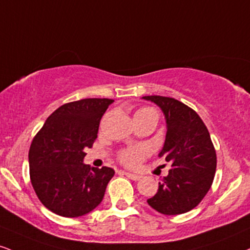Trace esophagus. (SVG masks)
I'll return each mask as SVG.
<instances>
[{
  "mask_svg": "<svg viewBox=\"0 0 250 250\" xmlns=\"http://www.w3.org/2000/svg\"><path fill=\"white\" fill-rule=\"evenodd\" d=\"M125 174L127 177H129V178L130 179H133V180H138L141 178V176H138V174H135V173H130V172H125Z\"/></svg>",
  "mask_w": 250,
  "mask_h": 250,
  "instance_id": "esophagus-1",
  "label": "esophagus"
}]
</instances>
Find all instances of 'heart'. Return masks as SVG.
Here are the masks:
<instances>
[{
	"label": "heart",
	"mask_w": 250,
	"mask_h": 250,
	"mask_svg": "<svg viewBox=\"0 0 250 250\" xmlns=\"http://www.w3.org/2000/svg\"><path fill=\"white\" fill-rule=\"evenodd\" d=\"M156 113L152 108L150 107H143L141 109H138L135 115H144V114H152ZM148 155V149L146 146H136V148H130L125 150L120 154L119 158L123 164L127 165V167H137L141 162L143 161V158Z\"/></svg>",
	"instance_id": "1"
}]
</instances>
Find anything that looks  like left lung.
<instances>
[{
	"instance_id": "1",
	"label": "left lung",
	"mask_w": 250,
	"mask_h": 250,
	"mask_svg": "<svg viewBox=\"0 0 250 250\" xmlns=\"http://www.w3.org/2000/svg\"><path fill=\"white\" fill-rule=\"evenodd\" d=\"M161 108L167 135L159 157L170 162L169 174L158 183V191L148 204L165 215L193 209L211 188L216 154L205 123L192 108L173 98L143 96Z\"/></svg>"
}]
</instances>
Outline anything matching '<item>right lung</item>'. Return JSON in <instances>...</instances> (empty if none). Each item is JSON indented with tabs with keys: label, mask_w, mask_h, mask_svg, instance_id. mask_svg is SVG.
<instances>
[{
	"label": "right lung",
	"mask_w": 250,
	"mask_h": 250,
	"mask_svg": "<svg viewBox=\"0 0 250 250\" xmlns=\"http://www.w3.org/2000/svg\"><path fill=\"white\" fill-rule=\"evenodd\" d=\"M112 99L68 102L47 117L29 150L30 179L41 203L60 216L77 218L99 206L112 167L83 163L98 137L100 120Z\"/></svg>",
	"instance_id": "add662e5"
}]
</instances>
